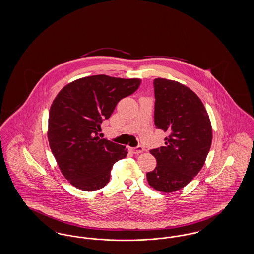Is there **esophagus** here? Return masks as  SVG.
I'll return each mask as SVG.
<instances>
[{
	"mask_svg": "<svg viewBox=\"0 0 254 254\" xmlns=\"http://www.w3.org/2000/svg\"><path fill=\"white\" fill-rule=\"evenodd\" d=\"M130 150L132 151V153H134V154H140V153H142L145 149H144V147H143L142 145H138V146H136V147L130 148Z\"/></svg>",
	"mask_w": 254,
	"mask_h": 254,
	"instance_id": "34e87169",
	"label": "esophagus"
}]
</instances>
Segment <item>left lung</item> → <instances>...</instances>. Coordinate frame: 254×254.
Returning a JSON list of instances; mask_svg holds the SVG:
<instances>
[{
  "mask_svg": "<svg viewBox=\"0 0 254 254\" xmlns=\"http://www.w3.org/2000/svg\"><path fill=\"white\" fill-rule=\"evenodd\" d=\"M154 85V124L169 133L166 145L149 150L157 166L146 173L150 187L173 192L199 173L210 149L212 129L202 101L178 82L157 78Z\"/></svg>",
  "mask_w": 254,
  "mask_h": 254,
  "instance_id": "left-lung-1",
  "label": "left lung"
}]
</instances>
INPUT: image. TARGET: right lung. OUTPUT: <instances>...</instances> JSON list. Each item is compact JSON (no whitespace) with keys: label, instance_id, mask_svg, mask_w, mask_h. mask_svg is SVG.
Segmentation results:
<instances>
[{"label":"right lung","instance_id":"right-lung-1","mask_svg":"<svg viewBox=\"0 0 254 254\" xmlns=\"http://www.w3.org/2000/svg\"><path fill=\"white\" fill-rule=\"evenodd\" d=\"M141 83L94 75L65 85L54 99L49 109V146L63 175L77 189L104 188L113 165L127 156L126 146L100 139L98 131L119 101L133 94Z\"/></svg>","mask_w":254,"mask_h":254}]
</instances>
